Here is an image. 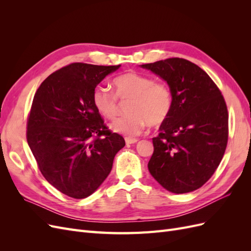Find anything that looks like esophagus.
<instances>
[{
	"mask_svg": "<svg viewBox=\"0 0 251 251\" xmlns=\"http://www.w3.org/2000/svg\"><path fill=\"white\" fill-rule=\"evenodd\" d=\"M138 141V139H135V138H126V143L127 146H130V144H134Z\"/></svg>",
	"mask_w": 251,
	"mask_h": 251,
	"instance_id": "34e87169",
	"label": "esophagus"
}]
</instances>
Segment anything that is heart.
<instances>
[{
    "label": "heart",
    "instance_id": "heart-1",
    "mask_svg": "<svg viewBox=\"0 0 251 251\" xmlns=\"http://www.w3.org/2000/svg\"><path fill=\"white\" fill-rule=\"evenodd\" d=\"M115 94L108 89L96 87L92 101L96 111L107 119L117 115V97L132 100L128 113L131 115L117 118L110 128L126 137H134L142 133L148 125L158 126L170 116L173 107V95L164 82L155 81L153 77L138 72H126L113 80Z\"/></svg>",
    "mask_w": 251,
    "mask_h": 251
}]
</instances>
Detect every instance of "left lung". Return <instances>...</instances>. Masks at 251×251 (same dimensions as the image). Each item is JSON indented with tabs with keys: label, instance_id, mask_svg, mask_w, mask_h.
I'll list each match as a JSON object with an SVG mask.
<instances>
[{
	"label": "left lung",
	"instance_id": "obj_1",
	"mask_svg": "<svg viewBox=\"0 0 251 251\" xmlns=\"http://www.w3.org/2000/svg\"><path fill=\"white\" fill-rule=\"evenodd\" d=\"M168 83L173 95L170 116L153 138L148 168L174 194L200 188L221 162L228 139V112L216 83L200 67L173 57L140 65Z\"/></svg>",
	"mask_w": 251,
	"mask_h": 251
}]
</instances>
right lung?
Instances as JSON below:
<instances>
[{
	"label": "right lung",
	"mask_w": 251,
	"mask_h": 251,
	"mask_svg": "<svg viewBox=\"0 0 251 251\" xmlns=\"http://www.w3.org/2000/svg\"><path fill=\"white\" fill-rule=\"evenodd\" d=\"M119 67L71 64L49 75L34 95L27 121L29 148L45 179L71 198L92 195L126 146L92 101L96 86Z\"/></svg>",
	"instance_id": "1"
}]
</instances>
